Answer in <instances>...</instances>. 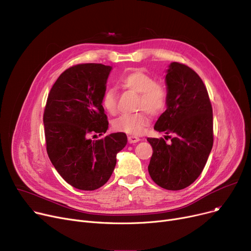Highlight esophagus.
Here are the masks:
<instances>
[{"instance_id": "1", "label": "esophagus", "mask_w": 251, "mask_h": 251, "mask_svg": "<svg viewBox=\"0 0 251 251\" xmlns=\"http://www.w3.org/2000/svg\"><path fill=\"white\" fill-rule=\"evenodd\" d=\"M127 140H128V143H129V144H135V143H138V142L141 141V139L138 138V137H136V136H129V137L127 138Z\"/></svg>"}]
</instances>
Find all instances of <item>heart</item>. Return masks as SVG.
<instances>
[{"label": "heart", "instance_id": "1", "mask_svg": "<svg viewBox=\"0 0 251 251\" xmlns=\"http://www.w3.org/2000/svg\"><path fill=\"white\" fill-rule=\"evenodd\" d=\"M120 85L140 94L138 108L146 109L151 113H160L166 106L167 90L164 85L157 83L156 80L140 69L127 71L120 78ZM102 105L104 109L114 114L117 110V96L113 89L105 91L102 98ZM150 124V116L147 111L132 114H124L115 120L113 126L116 130L124 131L129 135H142L145 128Z\"/></svg>", "mask_w": 251, "mask_h": 251}]
</instances>
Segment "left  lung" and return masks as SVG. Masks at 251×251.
<instances>
[{"label":"left lung","mask_w":251,"mask_h":251,"mask_svg":"<svg viewBox=\"0 0 251 251\" xmlns=\"http://www.w3.org/2000/svg\"><path fill=\"white\" fill-rule=\"evenodd\" d=\"M165 83L166 110L154 129L174 137L170 144L163 139H147L153 149L148 171L162 188L179 190L193 183L207 163L213 148V109L207 88L189 67L171 63Z\"/></svg>","instance_id":"8db88e82"}]
</instances>
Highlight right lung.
<instances>
[{
    "instance_id": "obj_1",
    "label": "right lung",
    "mask_w": 251,
    "mask_h": 251,
    "mask_svg": "<svg viewBox=\"0 0 251 251\" xmlns=\"http://www.w3.org/2000/svg\"><path fill=\"white\" fill-rule=\"evenodd\" d=\"M111 70L102 64L66 70L50 89L44 109L50 160L58 174L78 189L94 190L104 185L114 170L116 154L127 142L124 132L100 140L89 138L91 134H105L108 128L102 98Z\"/></svg>"
}]
</instances>
